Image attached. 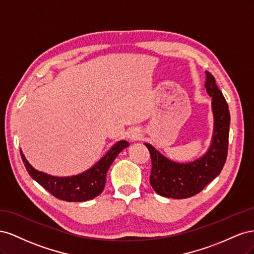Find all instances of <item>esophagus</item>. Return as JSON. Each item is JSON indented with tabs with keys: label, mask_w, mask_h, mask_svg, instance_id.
I'll return each instance as SVG.
<instances>
[{
	"label": "esophagus",
	"mask_w": 254,
	"mask_h": 254,
	"mask_svg": "<svg viewBox=\"0 0 254 254\" xmlns=\"http://www.w3.org/2000/svg\"><path fill=\"white\" fill-rule=\"evenodd\" d=\"M141 135L142 134L140 132V130L137 129V128L130 129L129 131H128V133H127V137H128V140L130 142H135L137 140H140L141 139Z\"/></svg>",
	"instance_id": "34e87169"
}]
</instances>
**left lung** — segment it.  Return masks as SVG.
I'll use <instances>...</instances> for the list:
<instances>
[{"label":"left lung","mask_w":254,"mask_h":254,"mask_svg":"<svg viewBox=\"0 0 254 254\" xmlns=\"http://www.w3.org/2000/svg\"><path fill=\"white\" fill-rule=\"evenodd\" d=\"M207 94L212 97L214 128L209 149L191 162L179 163L163 156L152 145L144 143L151 157L150 186L157 194L175 199L189 198L201 191L220 174L228 155L230 112L214 76L205 71Z\"/></svg>","instance_id":"8db88e82"}]
</instances>
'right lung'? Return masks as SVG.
Returning a JSON list of instances; mask_svg holds the SVG:
<instances>
[{"label":"right lung","mask_w":254,"mask_h":254,"mask_svg":"<svg viewBox=\"0 0 254 254\" xmlns=\"http://www.w3.org/2000/svg\"><path fill=\"white\" fill-rule=\"evenodd\" d=\"M127 141H119L107 151L106 155L88 171L70 177L51 176L36 170L29 164L22 150L21 157L32 178L48 191L61 200L70 202H82L91 200L102 193L106 184L107 172L119 153L128 147Z\"/></svg>","instance_id":"1"}]
</instances>
